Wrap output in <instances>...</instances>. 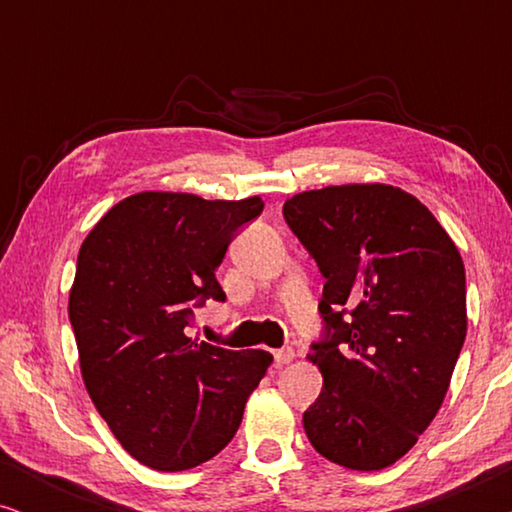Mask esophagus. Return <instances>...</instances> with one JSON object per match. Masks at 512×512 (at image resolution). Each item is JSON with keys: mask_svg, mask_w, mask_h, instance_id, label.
I'll use <instances>...</instances> for the list:
<instances>
[{"mask_svg": "<svg viewBox=\"0 0 512 512\" xmlns=\"http://www.w3.org/2000/svg\"><path fill=\"white\" fill-rule=\"evenodd\" d=\"M293 356H296V352H293L291 347L277 349V352H275V363H277V366H286V363L293 361Z\"/></svg>", "mask_w": 512, "mask_h": 512, "instance_id": "34e87169", "label": "esophagus"}]
</instances>
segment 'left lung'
Instances as JSON below:
<instances>
[{"label": "left lung", "instance_id": "left-lung-1", "mask_svg": "<svg viewBox=\"0 0 512 512\" xmlns=\"http://www.w3.org/2000/svg\"><path fill=\"white\" fill-rule=\"evenodd\" d=\"M284 219L324 275V387L305 410L321 457L352 471L396 464L433 422L466 338L459 249L415 195L345 184L284 202Z\"/></svg>", "mask_w": 512, "mask_h": 512}]
</instances>
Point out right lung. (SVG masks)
I'll use <instances>...</instances> for the list:
<instances>
[{
  "instance_id": "1",
  "label": "right lung",
  "mask_w": 512,
  "mask_h": 512,
  "mask_svg": "<svg viewBox=\"0 0 512 512\" xmlns=\"http://www.w3.org/2000/svg\"><path fill=\"white\" fill-rule=\"evenodd\" d=\"M263 200L144 191L109 209L79 249L69 321L81 375L123 450L153 471L216 457L242 422L272 354L186 335L193 307L226 300L216 282L237 228Z\"/></svg>"
}]
</instances>
